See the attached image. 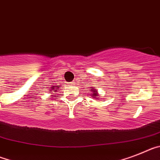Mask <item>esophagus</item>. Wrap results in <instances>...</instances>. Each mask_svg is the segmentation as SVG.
<instances>
[{"label": "esophagus", "mask_w": 160, "mask_h": 160, "mask_svg": "<svg viewBox=\"0 0 160 160\" xmlns=\"http://www.w3.org/2000/svg\"><path fill=\"white\" fill-rule=\"evenodd\" d=\"M72 84H76V82H72Z\"/></svg>", "instance_id": "obj_1"}]
</instances>
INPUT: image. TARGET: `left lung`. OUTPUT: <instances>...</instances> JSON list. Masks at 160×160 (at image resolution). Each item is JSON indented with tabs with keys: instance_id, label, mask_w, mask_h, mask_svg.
I'll return each mask as SVG.
<instances>
[{
	"instance_id": "left-lung-1",
	"label": "left lung",
	"mask_w": 160,
	"mask_h": 160,
	"mask_svg": "<svg viewBox=\"0 0 160 160\" xmlns=\"http://www.w3.org/2000/svg\"><path fill=\"white\" fill-rule=\"evenodd\" d=\"M92 91L93 92H92V93H93V95H92V96H94V97H95V98L98 97V94H97V91H96V90H92Z\"/></svg>"
}]
</instances>
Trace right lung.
Listing matches in <instances>:
<instances>
[{
	"mask_svg": "<svg viewBox=\"0 0 160 160\" xmlns=\"http://www.w3.org/2000/svg\"><path fill=\"white\" fill-rule=\"evenodd\" d=\"M54 87H55V86H54ZM54 87H53V88H51V89H55V88H54ZM57 87H59V86H57ZM56 90H57V89L54 90V92H56Z\"/></svg>",
	"mask_w": 160,
	"mask_h": 160,
	"instance_id": "obj_1",
	"label": "right lung"
}]
</instances>
